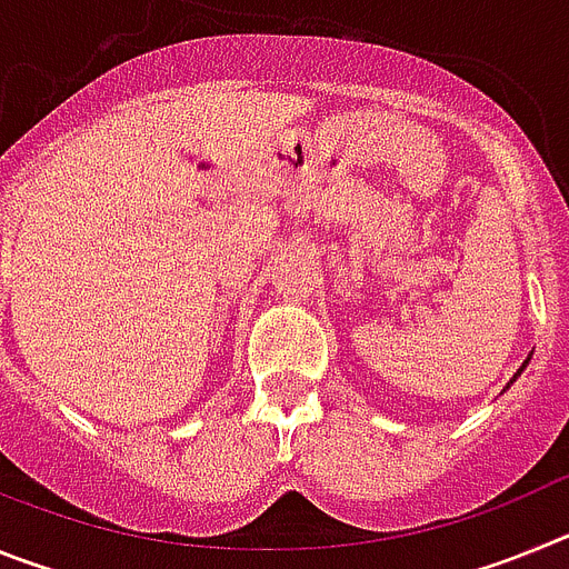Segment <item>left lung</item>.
Returning a JSON list of instances; mask_svg holds the SVG:
<instances>
[{
	"mask_svg": "<svg viewBox=\"0 0 569 569\" xmlns=\"http://www.w3.org/2000/svg\"><path fill=\"white\" fill-rule=\"evenodd\" d=\"M525 367H527V361H525V365L519 367V373H516V376H521V370H525ZM516 376H512V381H516ZM512 381H510V385H512Z\"/></svg>",
	"mask_w": 569,
	"mask_h": 569,
	"instance_id": "8db88e82",
	"label": "left lung"
}]
</instances>
